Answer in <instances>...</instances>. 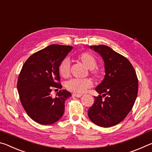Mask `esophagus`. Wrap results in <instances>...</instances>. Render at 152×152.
<instances>
[{
  "label": "esophagus",
  "mask_w": 152,
  "mask_h": 152,
  "mask_svg": "<svg viewBox=\"0 0 152 152\" xmlns=\"http://www.w3.org/2000/svg\"><path fill=\"white\" fill-rule=\"evenodd\" d=\"M72 95H74V96H76V97H80V96H82V94H78V93H73V94Z\"/></svg>",
  "instance_id": "1"
}]
</instances>
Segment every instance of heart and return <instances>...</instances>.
Wrapping results in <instances>:
<instances>
[{
    "mask_svg": "<svg viewBox=\"0 0 152 152\" xmlns=\"http://www.w3.org/2000/svg\"><path fill=\"white\" fill-rule=\"evenodd\" d=\"M78 58L82 62L91 70L93 74H96L97 72L94 70L97 66L96 59L91 53L83 52L79 54ZM59 72L64 78H67L70 74V60L68 57L64 58L59 65ZM93 85L92 81L90 78H72L66 83V88L71 92L76 93H83L86 90Z\"/></svg>",
    "mask_w": 152,
    "mask_h": 152,
    "instance_id": "obj_1",
    "label": "heart"
}]
</instances>
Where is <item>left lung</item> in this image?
Returning a JSON list of instances; mask_svg holds the SVG:
<instances>
[{"label":"left lung","instance_id":"obj_1","mask_svg":"<svg viewBox=\"0 0 152 152\" xmlns=\"http://www.w3.org/2000/svg\"><path fill=\"white\" fill-rule=\"evenodd\" d=\"M104 61V78L96 88L99 94L88 110L89 119L103 127L116 125L132 109L138 92V79L127 58L107 45L91 46ZM104 97V99L102 98Z\"/></svg>","mask_w":152,"mask_h":152}]
</instances>
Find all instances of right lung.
Masks as SVG:
<instances>
[{
  "instance_id": "right-lung-1",
  "label": "right lung",
  "mask_w": 152,
  "mask_h": 152,
  "mask_svg": "<svg viewBox=\"0 0 152 152\" xmlns=\"http://www.w3.org/2000/svg\"><path fill=\"white\" fill-rule=\"evenodd\" d=\"M72 47L50 45L33 53L24 63L17 80V90L27 114L39 124H53L62 117L70 92L60 90L55 97L53 88H61L59 65Z\"/></svg>"
}]
</instances>
